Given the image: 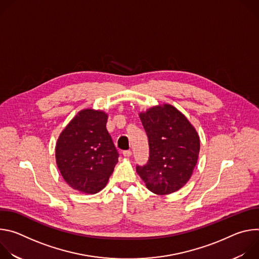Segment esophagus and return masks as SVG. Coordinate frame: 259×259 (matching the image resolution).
Returning <instances> with one entry per match:
<instances>
[{
	"label": "esophagus",
	"instance_id": "34e87169",
	"mask_svg": "<svg viewBox=\"0 0 259 259\" xmlns=\"http://www.w3.org/2000/svg\"><path fill=\"white\" fill-rule=\"evenodd\" d=\"M123 155H124V157H130L132 155V152L130 150H127V151L123 152Z\"/></svg>",
	"mask_w": 259,
	"mask_h": 259
}]
</instances>
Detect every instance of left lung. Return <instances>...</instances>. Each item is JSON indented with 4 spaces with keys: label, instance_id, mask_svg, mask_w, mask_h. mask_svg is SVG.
I'll list each match as a JSON object with an SVG mask.
<instances>
[{
    "label": "left lung",
    "instance_id": "8db88e82",
    "mask_svg": "<svg viewBox=\"0 0 259 259\" xmlns=\"http://www.w3.org/2000/svg\"><path fill=\"white\" fill-rule=\"evenodd\" d=\"M150 146L149 161L136 166L146 188L157 195L181 189L197 165L200 139L196 129L170 104L154 106L140 114Z\"/></svg>",
    "mask_w": 259,
    "mask_h": 259
}]
</instances>
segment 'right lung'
<instances>
[{"instance_id": "1", "label": "right lung", "mask_w": 259, "mask_h": 259, "mask_svg": "<svg viewBox=\"0 0 259 259\" xmlns=\"http://www.w3.org/2000/svg\"><path fill=\"white\" fill-rule=\"evenodd\" d=\"M107 115L83 109L59 135L55 157L57 167L73 190L100 192L118 163L119 153L106 130Z\"/></svg>"}]
</instances>
